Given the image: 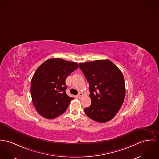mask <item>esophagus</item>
<instances>
[{
	"mask_svg": "<svg viewBox=\"0 0 159 159\" xmlns=\"http://www.w3.org/2000/svg\"><path fill=\"white\" fill-rule=\"evenodd\" d=\"M83 93L82 92H80L79 93H78V95H77V98H79V99H81V97H82V96H83Z\"/></svg>",
	"mask_w": 159,
	"mask_h": 159,
	"instance_id": "34e87169",
	"label": "esophagus"
}]
</instances>
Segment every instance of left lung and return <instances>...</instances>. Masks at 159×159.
<instances>
[{
    "mask_svg": "<svg viewBox=\"0 0 159 159\" xmlns=\"http://www.w3.org/2000/svg\"><path fill=\"white\" fill-rule=\"evenodd\" d=\"M89 84L92 104L84 109L92 120L107 122L116 116L122 105L125 85L122 72L108 60L80 63Z\"/></svg>",
    "mask_w": 159,
    "mask_h": 159,
    "instance_id": "1",
    "label": "left lung"
}]
</instances>
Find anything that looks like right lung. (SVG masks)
<instances>
[{
    "label": "right lung",
    "instance_id": "1",
    "mask_svg": "<svg viewBox=\"0 0 159 159\" xmlns=\"http://www.w3.org/2000/svg\"><path fill=\"white\" fill-rule=\"evenodd\" d=\"M78 67L76 63L50 58L37 68L31 80V94L39 115L51 119L64 113L74 99L66 93L65 81Z\"/></svg>",
    "mask_w": 159,
    "mask_h": 159
}]
</instances>
